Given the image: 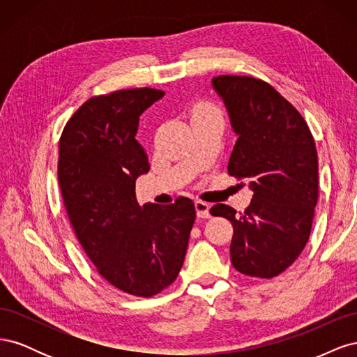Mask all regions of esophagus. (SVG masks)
I'll return each mask as SVG.
<instances>
[{"mask_svg": "<svg viewBox=\"0 0 357 357\" xmlns=\"http://www.w3.org/2000/svg\"><path fill=\"white\" fill-rule=\"evenodd\" d=\"M195 208H197V215L199 219H208L210 218V204L204 202V201H197Z\"/></svg>", "mask_w": 357, "mask_h": 357, "instance_id": "34e87169", "label": "esophagus"}]
</instances>
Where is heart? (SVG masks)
Returning <instances> with one entry per match:
<instances>
[{"instance_id": "b5f03b06", "label": "heart", "mask_w": 357, "mask_h": 357, "mask_svg": "<svg viewBox=\"0 0 357 357\" xmlns=\"http://www.w3.org/2000/svg\"><path fill=\"white\" fill-rule=\"evenodd\" d=\"M190 116L193 121V119L205 117V116H220V112L218 107L210 101H198L193 104V107L190 109Z\"/></svg>"}]
</instances>
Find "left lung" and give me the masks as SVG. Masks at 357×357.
I'll return each mask as SVG.
<instances>
[{
  "label": "left lung",
  "instance_id": "obj_1",
  "mask_svg": "<svg viewBox=\"0 0 357 357\" xmlns=\"http://www.w3.org/2000/svg\"><path fill=\"white\" fill-rule=\"evenodd\" d=\"M238 139L228 172L250 180L244 213L215 204L234 226L231 261L248 277L273 278L296 261L310 238L319 197L314 138L304 117L271 84L248 75L213 79Z\"/></svg>",
  "mask_w": 357,
  "mask_h": 357
}]
</instances>
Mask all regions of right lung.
Returning <instances> with one entry per match:
<instances>
[{
	"label": "right lung",
	"mask_w": 357,
	"mask_h": 357,
	"mask_svg": "<svg viewBox=\"0 0 357 357\" xmlns=\"http://www.w3.org/2000/svg\"><path fill=\"white\" fill-rule=\"evenodd\" d=\"M152 88L92 96L59 139L58 181L75 236L96 271L125 294L150 298L174 283L195 205H139L135 180L149 171L137 139L139 116L164 96Z\"/></svg>",
	"instance_id": "right-lung-1"
}]
</instances>
